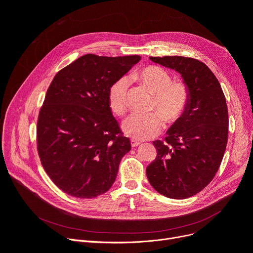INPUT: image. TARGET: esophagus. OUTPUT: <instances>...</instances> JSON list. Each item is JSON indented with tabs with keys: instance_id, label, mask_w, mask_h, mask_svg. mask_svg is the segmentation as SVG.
Listing matches in <instances>:
<instances>
[{
	"instance_id": "1",
	"label": "esophagus",
	"mask_w": 253,
	"mask_h": 253,
	"mask_svg": "<svg viewBox=\"0 0 253 253\" xmlns=\"http://www.w3.org/2000/svg\"><path fill=\"white\" fill-rule=\"evenodd\" d=\"M130 143H131V147H132V148H136V147H138V145L140 144V142L137 141V140H135V139H131V140H130Z\"/></svg>"
}]
</instances>
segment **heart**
Listing matches in <instances>:
<instances>
[{"instance_id": "obj_1", "label": "heart", "mask_w": 253, "mask_h": 253, "mask_svg": "<svg viewBox=\"0 0 253 253\" xmlns=\"http://www.w3.org/2000/svg\"><path fill=\"white\" fill-rule=\"evenodd\" d=\"M134 77L154 95L151 111L157 114H132L123 121L122 130L131 138L145 140L160 133L163 127L161 118L167 123L177 121L187 106L189 92L182 82H171L169 73L160 66H147ZM129 85V79L123 77L115 82L109 91L110 109L118 116L126 112Z\"/></svg>"}]
</instances>
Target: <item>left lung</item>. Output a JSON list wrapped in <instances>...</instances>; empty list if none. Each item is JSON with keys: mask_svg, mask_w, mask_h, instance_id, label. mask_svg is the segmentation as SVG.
I'll return each instance as SVG.
<instances>
[{"mask_svg": "<svg viewBox=\"0 0 253 253\" xmlns=\"http://www.w3.org/2000/svg\"><path fill=\"white\" fill-rule=\"evenodd\" d=\"M180 74L189 99L165 142L155 140L157 157L147 168L152 187L171 199H187L213 179L228 142L229 116L218 80L208 66L182 56L150 57Z\"/></svg>", "mask_w": 253, "mask_h": 253, "instance_id": "obj_1", "label": "left lung"}]
</instances>
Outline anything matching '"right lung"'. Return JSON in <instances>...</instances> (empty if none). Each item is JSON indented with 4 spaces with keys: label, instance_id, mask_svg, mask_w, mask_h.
Listing matches in <instances>:
<instances>
[{
    "label": "right lung",
    "instance_id": "right-lung-1",
    "mask_svg": "<svg viewBox=\"0 0 253 253\" xmlns=\"http://www.w3.org/2000/svg\"><path fill=\"white\" fill-rule=\"evenodd\" d=\"M140 56L86 54L56 74L39 114L38 152L49 177L64 193L95 198L116 180L131 150L109 105V91Z\"/></svg>",
    "mask_w": 253,
    "mask_h": 253
}]
</instances>
